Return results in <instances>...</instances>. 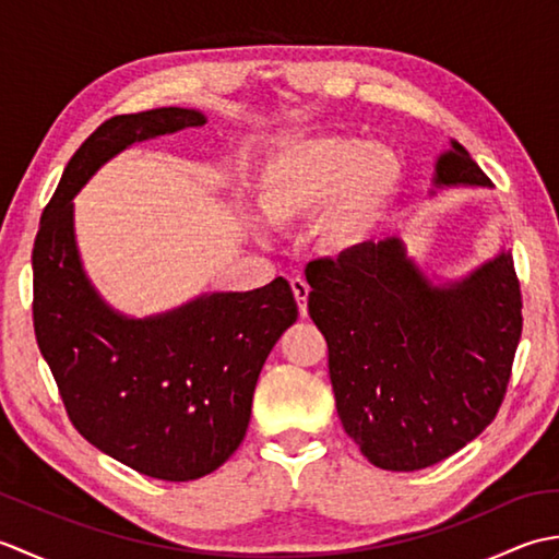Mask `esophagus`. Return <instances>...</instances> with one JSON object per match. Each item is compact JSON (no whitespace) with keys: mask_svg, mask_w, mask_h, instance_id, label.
<instances>
[{"mask_svg":"<svg viewBox=\"0 0 559 559\" xmlns=\"http://www.w3.org/2000/svg\"><path fill=\"white\" fill-rule=\"evenodd\" d=\"M290 288H293V295L295 300H298V307H300V314L307 317V298H310V286H307V281L295 276L290 278Z\"/></svg>","mask_w":559,"mask_h":559,"instance_id":"1","label":"esophagus"}]
</instances>
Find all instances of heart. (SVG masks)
Segmentation results:
<instances>
[{"label":"heart","instance_id":"heart-1","mask_svg":"<svg viewBox=\"0 0 559 559\" xmlns=\"http://www.w3.org/2000/svg\"><path fill=\"white\" fill-rule=\"evenodd\" d=\"M401 160L382 144L326 134L278 148L257 177V204L276 225L322 215L317 237L326 249L360 245L384 216L401 185Z\"/></svg>","mask_w":559,"mask_h":559}]
</instances>
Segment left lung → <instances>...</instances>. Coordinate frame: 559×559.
<instances>
[{"label": "left lung", "instance_id": "obj_1", "mask_svg": "<svg viewBox=\"0 0 559 559\" xmlns=\"http://www.w3.org/2000/svg\"><path fill=\"white\" fill-rule=\"evenodd\" d=\"M435 182L492 187L456 141ZM305 276L343 430L377 468L432 466L495 420L524 326L512 254L437 288L386 237L310 261Z\"/></svg>", "mask_w": 559, "mask_h": 559}]
</instances>
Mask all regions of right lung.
<instances>
[{
    "label": "right lung",
    "instance_id": "1",
    "mask_svg": "<svg viewBox=\"0 0 559 559\" xmlns=\"http://www.w3.org/2000/svg\"><path fill=\"white\" fill-rule=\"evenodd\" d=\"M204 122L185 108L105 120L67 163L33 245V329L71 425L124 466L170 483L209 476L240 447L261 367L298 302L276 278L160 317L117 314L81 269L71 197L134 141Z\"/></svg>",
    "mask_w": 559,
    "mask_h": 559
}]
</instances>
